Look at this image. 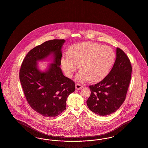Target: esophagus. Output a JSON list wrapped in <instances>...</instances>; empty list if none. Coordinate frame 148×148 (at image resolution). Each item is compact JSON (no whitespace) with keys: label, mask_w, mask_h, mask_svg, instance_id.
Here are the masks:
<instances>
[{"label":"esophagus","mask_w":148,"mask_h":148,"mask_svg":"<svg viewBox=\"0 0 148 148\" xmlns=\"http://www.w3.org/2000/svg\"><path fill=\"white\" fill-rule=\"evenodd\" d=\"M82 87H83V86L80 84H79V83H77L75 84V88L77 90H80V89L82 88Z\"/></svg>","instance_id":"obj_1"}]
</instances>
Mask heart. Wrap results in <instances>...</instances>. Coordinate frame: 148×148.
<instances>
[{
  "instance_id": "heart-1",
  "label": "heart",
  "mask_w": 148,
  "mask_h": 148,
  "mask_svg": "<svg viewBox=\"0 0 148 148\" xmlns=\"http://www.w3.org/2000/svg\"><path fill=\"white\" fill-rule=\"evenodd\" d=\"M115 59V52L111 47L84 42L70 47L68 53L62 57L61 65L66 76L71 77L79 63L81 71L77 76V79L98 82L109 73Z\"/></svg>"
}]
</instances>
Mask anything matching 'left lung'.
<instances>
[{
    "label": "left lung",
    "mask_w": 148,
    "mask_h": 148,
    "mask_svg": "<svg viewBox=\"0 0 148 148\" xmlns=\"http://www.w3.org/2000/svg\"><path fill=\"white\" fill-rule=\"evenodd\" d=\"M132 71L129 58L117 48L116 61L111 71L101 81L89 86L91 95L86 101L88 108L100 116L116 112L126 98Z\"/></svg>",
    "instance_id": "8db88e82"
}]
</instances>
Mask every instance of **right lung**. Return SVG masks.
Here are the masks:
<instances>
[{
	"instance_id": "add662e5",
	"label": "right lung",
	"mask_w": 148,
	"mask_h": 148,
	"mask_svg": "<svg viewBox=\"0 0 148 148\" xmlns=\"http://www.w3.org/2000/svg\"><path fill=\"white\" fill-rule=\"evenodd\" d=\"M65 42L54 39L34 47L24 58L20 70V81L28 104L45 117H55L65 111L67 97L75 90V83L64 75L60 67ZM51 54L53 64L49 70L39 71L36 62Z\"/></svg>"
}]
</instances>
